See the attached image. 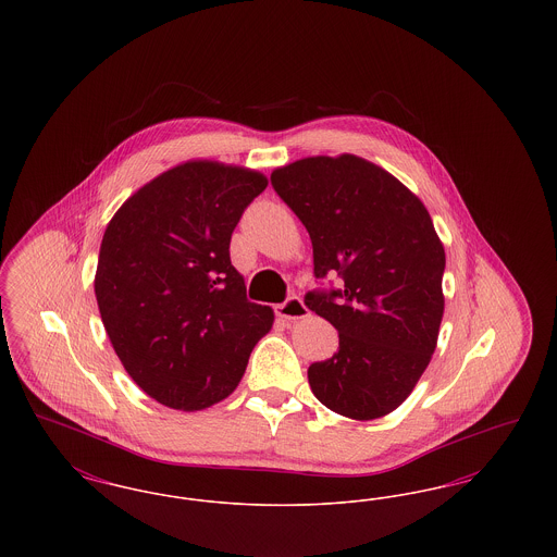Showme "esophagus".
Returning <instances> with one entry per match:
<instances>
[{
	"instance_id": "1",
	"label": "esophagus",
	"mask_w": 557,
	"mask_h": 557,
	"mask_svg": "<svg viewBox=\"0 0 557 557\" xmlns=\"http://www.w3.org/2000/svg\"><path fill=\"white\" fill-rule=\"evenodd\" d=\"M275 313L282 319H305L309 315V309L298 296H292L286 302L275 307Z\"/></svg>"
}]
</instances>
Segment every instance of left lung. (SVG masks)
<instances>
[{
	"instance_id": "1",
	"label": "left lung",
	"mask_w": 557,
	"mask_h": 557,
	"mask_svg": "<svg viewBox=\"0 0 557 557\" xmlns=\"http://www.w3.org/2000/svg\"><path fill=\"white\" fill-rule=\"evenodd\" d=\"M271 184L313 244L315 275L343 290L305 302L341 338L309 368L313 395L350 420L393 413L422 377L445 313V246L424 202L370 160L307 157L277 166Z\"/></svg>"
}]
</instances>
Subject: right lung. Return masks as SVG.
Here are the masks:
<instances>
[{
	"mask_svg": "<svg viewBox=\"0 0 557 557\" xmlns=\"http://www.w3.org/2000/svg\"><path fill=\"white\" fill-rule=\"evenodd\" d=\"M261 171L187 160L108 221L94 290L110 345L160 405L202 411L238 388L273 309L246 300L230 242L265 189Z\"/></svg>",
	"mask_w": 557,
	"mask_h": 557,
	"instance_id": "add662e5",
	"label": "right lung"
}]
</instances>
